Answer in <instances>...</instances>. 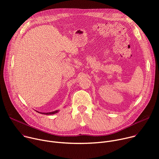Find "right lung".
I'll use <instances>...</instances> for the list:
<instances>
[{
	"label": "right lung",
	"mask_w": 159,
	"mask_h": 159,
	"mask_svg": "<svg viewBox=\"0 0 159 159\" xmlns=\"http://www.w3.org/2000/svg\"><path fill=\"white\" fill-rule=\"evenodd\" d=\"M36 112H38V111H36ZM58 112V110L55 111L53 112H38L41 113V114H43V115H53V114H55V113H57Z\"/></svg>",
	"instance_id": "add662e5"
}]
</instances>
